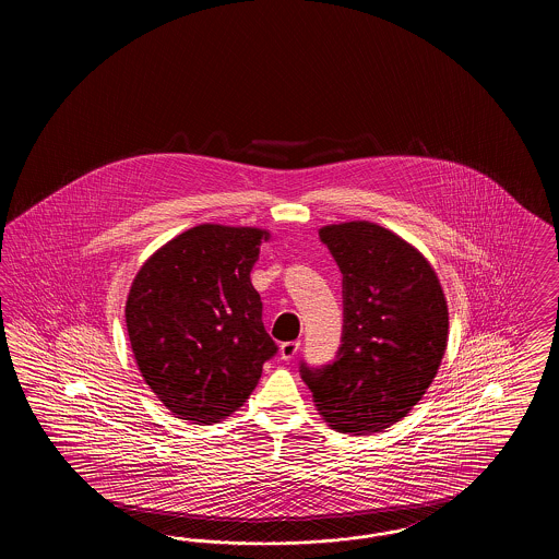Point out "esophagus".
Returning a JSON list of instances; mask_svg holds the SVG:
<instances>
[{
	"label": "esophagus",
	"instance_id": "esophagus-1",
	"mask_svg": "<svg viewBox=\"0 0 559 559\" xmlns=\"http://www.w3.org/2000/svg\"><path fill=\"white\" fill-rule=\"evenodd\" d=\"M297 349H299V342H285V344H281V358L283 360H293Z\"/></svg>",
	"mask_w": 559,
	"mask_h": 559
}]
</instances>
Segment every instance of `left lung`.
<instances>
[{
	"instance_id": "8db88e82",
	"label": "left lung",
	"mask_w": 559,
	"mask_h": 559,
	"mask_svg": "<svg viewBox=\"0 0 559 559\" xmlns=\"http://www.w3.org/2000/svg\"><path fill=\"white\" fill-rule=\"evenodd\" d=\"M344 274V333L331 365L299 372L324 421L365 436L424 399L449 342V308L426 258L372 222L322 226Z\"/></svg>"
}]
</instances>
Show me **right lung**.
I'll list each match as a JSON object with an SVG mask.
<instances>
[{
    "mask_svg": "<svg viewBox=\"0 0 559 559\" xmlns=\"http://www.w3.org/2000/svg\"><path fill=\"white\" fill-rule=\"evenodd\" d=\"M267 239L262 228L201 224L165 242L133 278V356L178 419L212 426L230 417L278 349L249 278Z\"/></svg>",
    "mask_w": 559,
    "mask_h": 559,
    "instance_id": "obj_1",
    "label": "right lung"
}]
</instances>
